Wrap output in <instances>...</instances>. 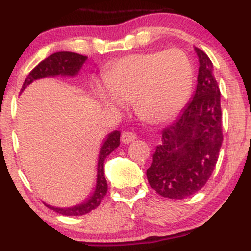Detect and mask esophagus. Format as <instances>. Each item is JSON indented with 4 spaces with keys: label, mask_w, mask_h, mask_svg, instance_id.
Listing matches in <instances>:
<instances>
[{
    "label": "esophagus",
    "mask_w": 251,
    "mask_h": 251,
    "mask_svg": "<svg viewBox=\"0 0 251 251\" xmlns=\"http://www.w3.org/2000/svg\"><path fill=\"white\" fill-rule=\"evenodd\" d=\"M136 138H137L136 134L130 132V131H125V132L121 133V142L125 144L131 143V142H133Z\"/></svg>",
    "instance_id": "esophagus-1"
}]
</instances>
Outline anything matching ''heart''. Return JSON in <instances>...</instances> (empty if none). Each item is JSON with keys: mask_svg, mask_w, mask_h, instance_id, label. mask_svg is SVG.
Returning <instances> with one entry per match:
<instances>
[{"mask_svg": "<svg viewBox=\"0 0 251 251\" xmlns=\"http://www.w3.org/2000/svg\"><path fill=\"white\" fill-rule=\"evenodd\" d=\"M194 71L178 49L121 57L104 71V83L95 81L92 92L100 103L123 109L132 102L136 114L160 124L176 117L188 102Z\"/></svg>", "mask_w": 251, "mask_h": 251, "instance_id": "1", "label": "heart"}]
</instances>
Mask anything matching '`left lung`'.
<instances>
[{
	"mask_svg": "<svg viewBox=\"0 0 251 251\" xmlns=\"http://www.w3.org/2000/svg\"><path fill=\"white\" fill-rule=\"evenodd\" d=\"M194 97L172 125L162 131L147 170L150 186L162 197L183 200L200 191L214 171L223 143L220 90L213 63L201 49Z\"/></svg>",
	"mask_w": 251,
	"mask_h": 251,
	"instance_id": "8db88e82",
	"label": "left lung"
}]
</instances>
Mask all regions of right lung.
<instances>
[{
    "instance_id": "add662e5",
    "label": "right lung",
    "mask_w": 251,
    "mask_h": 251,
    "mask_svg": "<svg viewBox=\"0 0 251 251\" xmlns=\"http://www.w3.org/2000/svg\"><path fill=\"white\" fill-rule=\"evenodd\" d=\"M88 57L84 55L77 54V52L71 51H59L54 52L50 56L47 57L42 62L28 73L27 78L25 79L23 84L21 91L25 90L31 83L37 80V79L42 78H49V77H75L78 75L80 68L83 67L84 62L86 61ZM120 144V132L119 131H113L107 136L104 139L103 144H102L101 149H100L99 154V162H97V178H96V186H95L92 194L90 196L86 197L83 202L79 203L77 205H73L70 208H57L52 207V205L44 204L50 209L55 210L56 213L67 216H78L84 215L90 213L91 210L96 209L100 204H101L102 200L104 199L105 194H107L108 185L107 180L104 176V160L113 150L117 149Z\"/></svg>"
}]
</instances>
